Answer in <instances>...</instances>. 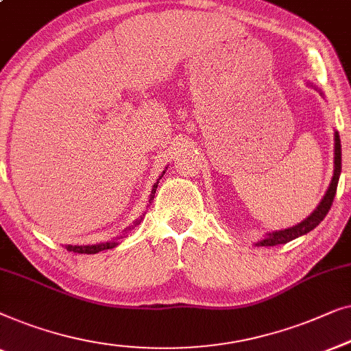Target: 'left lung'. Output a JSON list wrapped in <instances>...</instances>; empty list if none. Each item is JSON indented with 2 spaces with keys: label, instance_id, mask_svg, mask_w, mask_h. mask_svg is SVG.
<instances>
[{
  "label": "left lung",
  "instance_id": "left-lung-1",
  "mask_svg": "<svg viewBox=\"0 0 351 351\" xmlns=\"http://www.w3.org/2000/svg\"><path fill=\"white\" fill-rule=\"evenodd\" d=\"M313 87V86H312ZM317 90L322 93L324 97V93L319 90L318 87H315ZM340 136L339 132H334V173H332V180L329 182L328 191L323 195L322 202H319L317 208L313 210V213H310L307 218L304 221H300L293 227H288V229H281V230H275V232H269V234L264 235V239H261L258 246H275V245H281V243H288V241L298 239L300 235L308 234L310 230H313L322 221L326 218L328 211L330 210V205H332L334 197H335V191H337V182L340 178V170H342V149H340Z\"/></svg>",
  "mask_w": 351,
  "mask_h": 351
}]
</instances>
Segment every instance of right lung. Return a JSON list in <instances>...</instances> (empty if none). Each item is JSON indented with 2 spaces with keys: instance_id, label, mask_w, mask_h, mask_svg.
Instances as JSON below:
<instances>
[{
  "instance_id": "obj_1",
  "label": "right lung",
  "mask_w": 351,
  "mask_h": 351,
  "mask_svg": "<svg viewBox=\"0 0 351 351\" xmlns=\"http://www.w3.org/2000/svg\"><path fill=\"white\" fill-rule=\"evenodd\" d=\"M164 175H165V170L162 171V175L159 176V180H157V181L154 182V186H152L151 194H149V204H147V206H149V205L152 204V200H154V194H156L157 184H159V181L162 180V176H164ZM143 216H145V215H141L140 218L133 221L132 226L125 227V230L122 232V235L116 237V239H112V240H110V241H103V243H97V245H81V246H77V245H68L66 250H68V251H73V253H79V254H95V253H100V251H103V250H111V248H114V246L119 245L121 239H125V237L128 235V232H132L138 224L141 223Z\"/></svg>"
}]
</instances>
